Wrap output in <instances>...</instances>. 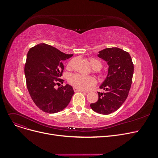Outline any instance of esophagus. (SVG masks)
<instances>
[{
  "label": "esophagus",
  "instance_id": "1",
  "mask_svg": "<svg viewBox=\"0 0 158 158\" xmlns=\"http://www.w3.org/2000/svg\"><path fill=\"white\" fill-rule=\"evenodd\" d=\"M73 90L75 92H83V93H86V92H85L84 90H82V89H80L76 87H73Z\"/></svg>",
  "mask_w": 158,
  "mask_h": 158
}]
</instances>
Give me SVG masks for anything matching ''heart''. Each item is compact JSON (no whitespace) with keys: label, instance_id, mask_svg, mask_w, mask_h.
Listing matches in <instances>:
<instances>
[{"label":"heart","instance_id":"heart-1","mask_svg":"<svg viewBox=\"0 0 158 158\" xmlns=\"http://www.w3.org/2000/svg\"><path fill=\"white\" fill-rule=\"evenodd\" d=\"M88 60L89 64L94 70V72L97 73H100L101 72L99 70L102 67V62L95 57H90ZM73 63V60L69 61L67 64V68L69 69H71L72 68ZM68 81L71 85L84 91L88 90L93 88L97 83V81L94 77L85 76L78 73L70 75L68 79Z\"/></svg>","mask_w":158,"mask_h":158}]
</instances>
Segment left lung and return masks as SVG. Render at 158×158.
<instances>
[{
    "label": "left lung",
    "instance_id": "1",
    "mask_svg": "<svg viewBox=\"0 0 158 158\" xmlns=\"http://www.w3.org/2000/svg\"><path fill=\"white\" fill-rule=\"evenodd\" d=\"M98 56L107 62L108 74L100 86L105 92H98V101L91 104L90 107L98 113L109 114L117 111L127 98L134 64L130 54L117 47L103 49Z\"/></svg>",
    "mask_w": 158,
    "mask_h": 158
}]
</instances>
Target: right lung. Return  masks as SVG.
<instances>
[{
	"label": "right lung",
	"mask_w": 158,
	"mask_h": 158,
	"mask_svg": "<svg viewBox=\"0 0 158 158\" xmlns=\"http://www.w3.org/2000/svg\"><path fill=\"white\" fill-rule=\"evenodd\" d=\"M73 54H66L45 44L31 47L27 53L24 72L26 85L33 102L41 110L55 113L68 106L74 91L71 86H54L63 79V63Z\"/></svg>",
	"instance_id": "add662e5"
}]
</instances>
